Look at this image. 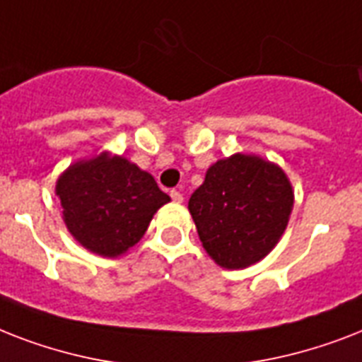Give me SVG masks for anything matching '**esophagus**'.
I'll return each mask as SVG.
<instances>
[{
	"mask_svg": "<svg viewBox=\"0 0 362 362\" xmlns=\"http://www.w3.org/2000/svg\"><path fill=\"white\" fill-rule=\"evenodd\" d=\"M170 197H173V201H175V203H182V201H184V195H182L178 189H173V192H170Z\"/></svg>",
	"mask_w": 362,
	"mask_h": 362,
	"instance_id": "1",
	"label": "esophagus"
}]
</instances>
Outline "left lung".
Masks as SVG:
<instances>
[{
    "label": "left lung",
    "instance_id": "left-lung-1",
    "mask_svg": "<svg viewBox=\"0 0 362 362\" xmlns=\"http://www.w3.org/2000/svg\"><path fill=\"white\" fill-rule=\"evenodd\" d=\"M199 238L223 269H246L270 253L293 210V187L278 165L235 153L216 161L187 203Z\"/></svg>",
    "mask_w": 362,
    "mask_h": 362
}]
</instances>
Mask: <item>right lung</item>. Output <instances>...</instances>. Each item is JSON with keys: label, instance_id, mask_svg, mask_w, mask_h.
I'll return each instance as SVG.
<instances>
[{"label": "right lung", "instance_id": "obj_1", "mask_svg": "<svg viewBox=\"0 0 362 362\" xmlns=\"http://www.w3.org/2000/svg\"><path fill=\"white\" fill-rule=\"evenodd\" d=\"M56 195L71 235L103 257L135 246L158 209L170 201L150 173L107 152L71 165L56 182Z\"/></svg>", "mask_w": 362, "mask_h": 362}]
</instances>
